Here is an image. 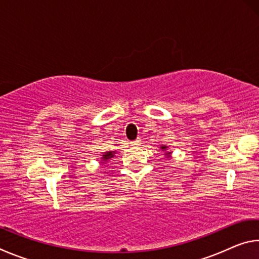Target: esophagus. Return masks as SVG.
<instances>
[{
  "label": "esophagus",
  "instance_id": "obj_1",
  "mask_svg": "<svg viewBox=\"0 0 259 259\" xmlns=\"http://www.w3.org/2000/svg\"><path fill=\"white\" fill-rule=\"evenodd\" d=\"M140 144H142V140H140L139 138L136 139V140H133V142H130V145L134 146V147H138L140 146Z\"/></svg>",
  "mask_w": 259,
  "mask_h": 259
}]
</instances>
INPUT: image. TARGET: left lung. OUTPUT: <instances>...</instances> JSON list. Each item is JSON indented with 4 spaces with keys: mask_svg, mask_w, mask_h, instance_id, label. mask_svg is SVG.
<instances>
[{
    "mask_svg": "<svg viewBox=\"0 0 259 259\" xmlns=\"http://www.w3.org/2000/svg\"><path fill=\"white\" fill-rule=\"evenodd\" d=\"M166 148H168L166 146H161V150H163V151H164V150H166ZM170 153H171V152H166V153H165L166 156H168V155L170 154Z\"/></svg>",
    "mask_w": 259,
    "mask_h": 259,
    "instance_id": "1",
    "label": "left lung"
}]
</instances>
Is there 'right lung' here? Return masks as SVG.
Wrapping results in <instances>:
<instances>
[{"instance_id":"right-lung-1","label":"right lung","mask_w":259,"mask_h":259,"mask_svg":"<svg viewBox=\"0 0 259 259\" xmlns=\"http://www.w3.org/2000/svg\"><path fill=\"white\" fill-rule=\"evenodd\" d=\"M115 151H112V152H106L105 153V154H103V157H102V160L103 161H107V160H109V159H112V157L114 156V154H115Z\"/></svg>"}]
</instances>
